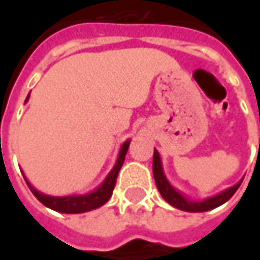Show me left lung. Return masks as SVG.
<instances>
[{
  "label": "left lung",
  "mask_w": 260,
  "mask_h": 260,
  "mask_svg": "<svg viewBox=\"0 0 260 260\" xmlns=\"http://www.w3.org/2000/svg\"><path fill=\"white\" fill-rule=\"evenodd\" d=\"M153 175H155L156 186H157L160 195L165 198L169 204L174 205L175 208L184 210V211H188V213H203V211H208V210H213V208L218 207V205L224 204L225 201H229L235 195V192L239 189V186L242 184V182H239L235 186L225 189L224 192L215 195L213 198H207V200L201 201V203L189 201V200H186L185 197L179 194L178 191H175L174 188L169 185V182L166 181L164 171H162V165H160V157H159V153L156 150L153 152Z\"/></svg>",
  "instance_id": "left-lung-1"
}]
</instances>
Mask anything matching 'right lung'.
<instances>
[{
	"instance_id": "obj_1",
	"label": "right lung",
	"mask_w": 260,
	"mask_h": 260,
	"mask_svg": "<svg viewBox=\"0 0 260 260\" xmlns=\"http://www.w3.org/2000/svg\"><path fill=\"white\" fill-rule=\"evenodd\" d=\"M128 146H130V140H127L124 145L121 146L117 164H115L114 169L107 176L104 184L101 185L98 189H95L94 192H91V194L69 195V197H49V195L42 194L37 189H35L31 185L27 182V179H25V182L28 185L30 191L33 192V195L42 204L52 208V210H55V211L66 213V214H78V213L91 211V210H95V208L104 205L110 200V197L113 195V189H114L115 181H117V175H118L121 166H123L125 153L128 150Z\"/></svg>"
}]
</instances>
